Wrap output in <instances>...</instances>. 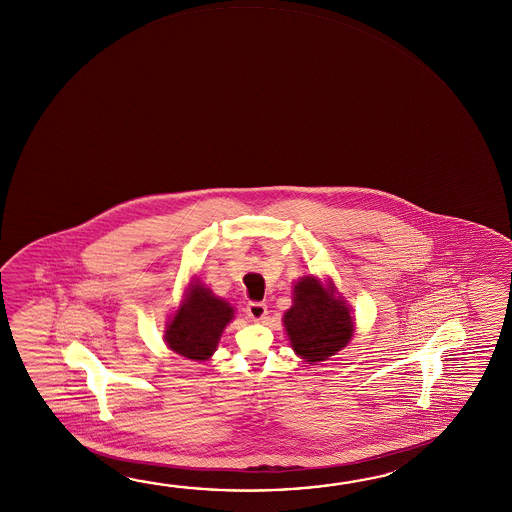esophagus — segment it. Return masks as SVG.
<instances>
[{
    "mask_svg": "<svg viewBox=\"0 0 512 512\" xmlns=\"http://www.w3.org/2000/svg\"><path fill=\"white\" fill-rule=\"evenodd\" d=\"M246 312H248V316L253 321H262V319L268 316V307H266V303L250 302L246 305Z\"/></svg>",
    "mask_w": 512,
    "mask_h": 512,
    "instance_id": "esophagus-1",
    "label": "esophagus"
}]
</instances>
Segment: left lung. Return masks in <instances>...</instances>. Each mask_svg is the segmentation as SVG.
<instances>
[{
  "mask_svg": "<svg viewBox=\"0 0 512 512\" xmlns=\"http://www.w3.org/2000/svg\"><path fill=\"white\" fill-rule=\"evenodd\" d=\"M285 330L294 352L305 364L325 361L353 336V319L334 287L325 289L314 277L294 285L293 307L285 312Z\"/></svg>",
  "mask_w": 512,
  "mask_h": 512,
  "instance_id": "obj_1",
  "label": "left lung"
}]
</instances>
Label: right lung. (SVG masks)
Wrapping results in <instances>:
<instances>
[{
  "instance_id": "1",
  "label": "right lung",
  "mask_w": 512,
  "mask_h": 512,
  "mask_svg": "<svg viewBox=\"0 0 512 512\" xmlns=\"http://www.w3.org/2000/svg\"><path fill=\"white\" fill-rule=\"evenodd\" d=\"M234 318V307L216 298L198 284L191 285L182 309L166 330V343L173 352L191 361H207L218 346L219 337L228 321Z\"/></svg>"
}]
</instances>
